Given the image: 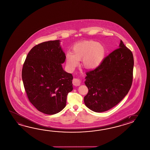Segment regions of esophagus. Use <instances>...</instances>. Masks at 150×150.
Returning a JSON list of instances; mask_svg holds the SVG:
<instances>
[{"label":"esophagus","mask_w":150,"mask_h":150,"mask_svg":"<svg viewBox=\"0 0 150 150\" xmlns=\"http://www.w3.org/2000/svg\"><path fill=\"white\" fill-rule=\"evenodd\" d=\"M73 84L75 86H80L81 84V80L78 78H74L73 80Z\"/></svg>","instance_id":"34e87169"}]
</instances>
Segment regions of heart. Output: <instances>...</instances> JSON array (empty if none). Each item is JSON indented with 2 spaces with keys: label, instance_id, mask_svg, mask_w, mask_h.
<instances>
[{
  "label": "heart",
  "instance_id": "obj_1",
  "mask_svg": "<svg viewBox=\"0 0 150 150\" xmlns=\"http://www.w3.org/2000/svg\"><path fill=\"white\" fill-rule=\"evenodd\" d=\"M105 55L104 47L93 40H84L76 43L72 48V53L66 54L67 68L73 70L82 60L83 67L92 69L98 67Z\"/></svg>",
  "mask_w": 150,
  "mask_h": 150
}]
</instances>
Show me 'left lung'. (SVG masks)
Returning <instances> with one entry per match:
<instances>
[{"label":"left lung","mask_w":150,"mask_h":150,"mask_svg":"<svg viewBox=\"0 0 150 150\" xmlns=\"http://www.w3.org/2000/svg\"><path fill=\"white\" fill-rule=\"evenodd\" d=\"M133 54L120 40L119 48L104 59L94 70L86 73L88 93L86 105L96 112L109 110L119 103L129 91L133 80Z\"/></svg>","instance_id":"8db88e82"}]
</instances>
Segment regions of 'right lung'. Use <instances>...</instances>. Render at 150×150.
I'll return each instance as SVG.
<instances>
[{
	"label": "right lung",
	"instance_id": "add662e5",
	"mask_svg": "<svg viewBox=\"0 0 150 150\" xmlns=\"http://www.w3.org/2000/svg\"><path fill=\"white\" fill-rule=\"evenodd\" d=\"M60 40L49 41L33 47L27 55L22 79L30 103L40 112L54 115L66 107L73 88L71 74L63 70L66 59Z\"/></svg>",
	"mask_w": 150,
	"mask_h": 150
}]
</instances>
